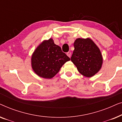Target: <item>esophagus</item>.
<instances>
[{"mask_svg": "<svg viewBox=\"0 0 122 122\" xmlns=\"http://www.w3.org/2000/svg\"><path fill=\"white\" fill-rule=\"evenodd\" d=\"M66 55H67V56H69V58L71 57V51H68V52L66 53Z\"/></svg>", "mask_w": 122, "mask_h": 122, "instance_id": "obj_1", "label": "esophagus"}]
</instances>
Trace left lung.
Returning <instances> with one entry per match:
<instances>
[{
    "instance_id": "1",
    "label": "left lung",
    "mask_w": 122,
    "mask_h": 122,
    "mask_svg": "<svg viewBox=\"0 0 122 122\" xmlns=\"http://www.w3.org/2000/svg\"><path fill=\"white\" fill-rule=\"evenodd\" d=\"M71 61L79 72L86 77H92L101 70L103 57L98 46L90 38H77Z\"/></svg>"
}]
</instances>
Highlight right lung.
<instances>
[{
  "mask_svg": "<svg viewBox=\"0 0 122 122\" xmlns=\"http://www.w3.org/2000/svg\"><path fill=\"white\" fill-rule=\"evenodd\" d=\"M70 58L54 44L52 38L44 40L37 46L31 58L33 71L40 77L51 79Z\"/></svg>",
  "mask_w": 122,
  "mask_h": 122,
  "instance_id": "right-lung-1",
  "label": "right lung"
}]
</instances>
